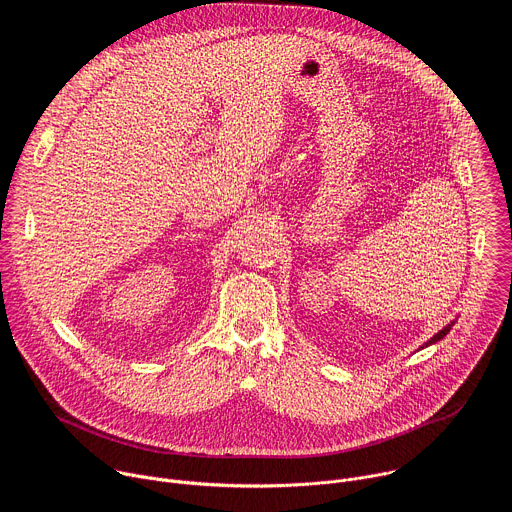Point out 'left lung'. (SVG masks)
I'll return each instance as SVG.
<instances>
[{
    "mask_svg": "<svg viewBox=\"0 0 512 512\" xmlns=\"http://www.w3.org/2000/svg\"><path fill=\"white\" fill-rule=\"evenodd\" d=\"M452 326H454V322H450L446 328H442L440 332L433 334V336H431V338H429V340H427V342H425L421 348H425V346H431V344H435V342H440V340H442V338H444V336H446V334L452 330Z\"/></svg>",
    "mask_w": 512,
    "mask_h": 512,
    "instance_id": "8db88e82",
    "label": "left lung"
}]
</instances>
